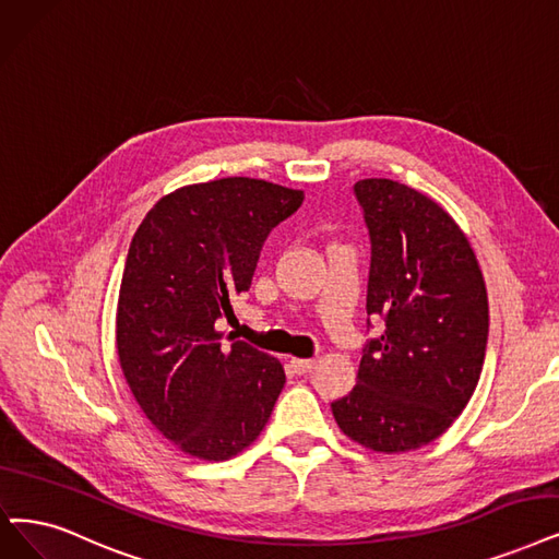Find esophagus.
<instances>
[{"label":"esophagus","instance_id":"obj_1","mask_svg":"<svg viewBox=\"0 0 559 559\" xmlns=\"http://www.w3.org/2000/svg\"><path fill=\"white\" fill-rule=\"evenodd\" d=\"M292 367H294V371H296L298 376H305V373H309L311 369L317 367V360H298V357H294Z\"/></svg>","mask_w":559,"mask_h":559}]
</instances>
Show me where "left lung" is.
<instances>
[{
	"mask_svg": "<svg viewBox=\"0 0 559 559\" xmlns=\"http://www.w3.org/2000/svg\"><path fill=\"white\" fill-rule=\"evenodd\" d=\"M371 238L367 314L371 340L357 385L332 404L362 448L399 454L448 431L471 401L488 342V298L477 257L452 215L390 178L353 188Z\"/></svg>",
	"mask_w": 559,
	"mask_h": 559,
	"instance_id": "obj_1",
	"label": "left lung"
}]
</instances>
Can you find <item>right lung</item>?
Listing matches in <instances>:
<instances>
[{
  "instance_id": "right-lung-1",
  "label": "right lung",
  "mask_w": 559,
  "mask_h": 559,
  "mask_svg": "<svg viewBox=\"0 0 559 559\" xmlns=\"http://www.w3.org/2000/svg\"><path fill=\"white\" fill-rule=\"evenodd\" d=\"M302 199L261 178H217L165 194L132 236L119 362L153 427L190 456L227 461L250 448L286 383L277 357L245 342L222 348L215 323L248 292L263 240Z\"/></svg>"
}]
</instances>
